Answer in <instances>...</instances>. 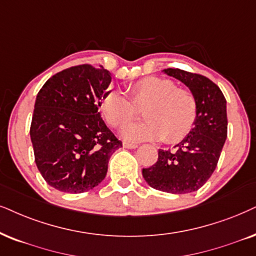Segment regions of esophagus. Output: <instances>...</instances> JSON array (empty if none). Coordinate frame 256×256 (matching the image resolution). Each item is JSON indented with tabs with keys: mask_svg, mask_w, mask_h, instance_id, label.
Instances as JSON below:
<instances>
[{
	"mask_svg": "<svg viewBox=\"0 0 256 256\" xmlns=\"http://www.w3.org/2000/svg\"><path fill=\"white\" fill-rule=\"evenodd\" d=\"M122 146L125 148H137L138 145L137 144H131V143H122Z\"/></svg>",
	"mask_w": 256,
	"mask_h": 256,
	"instance_id": "obj_1",
	"label": "esophagus"
}]
</instances>
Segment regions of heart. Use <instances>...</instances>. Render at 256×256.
<instances>
[{
	"instance_id": "obj_1",
	"label": "heart",
	"mask_w": 256,
	"mask_h": 256,
	"mask_svg": "<svg viewBox=\"0 0 256 256\" xmlns=\"http://www.w3.org/2000/svg\"><path fill=\"white\" fill-rule=\"evenodd\" d=\"M131 100L118 90L108 92L102 102L106 120L120 128L137 117L144 108L146 122L126 126L122 136L128 140H163L178 143L192 130L197 105L190 90L176 87L171 79L148 76L126 87Z\"/></svg>"
}]
</instances>
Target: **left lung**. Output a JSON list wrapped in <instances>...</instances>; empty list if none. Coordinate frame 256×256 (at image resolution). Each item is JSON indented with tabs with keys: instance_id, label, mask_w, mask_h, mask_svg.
Returning a JSON list of instances; mask_svg holds the SVG:
<instances>
[{
	"instance_id": "1",
	"label": "left lung",
	"mask_w": 256,
	"mask_h": 256,
	"mask_svg": "<svg viewBox=\"0 0 256 256\" xmlns=\"http://www.w3.org/2000/svg\"><path fill=\"white\" fill-rule=\"evenodd\" d=\"M182 82L195 96L197 112L192 130L176 150H158L154 166L143 169L148 186L170 194L198 190L216 169L227 139V102L220 87L200 74L180 68L163 70Z\"/></svg>"
}]
</instances>
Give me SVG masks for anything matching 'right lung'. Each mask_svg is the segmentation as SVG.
Returning <instances> with one entry per match:
<instances>
[{
    "label": "right lung",
    "instance_id": "add662e5",
    "mask_svg": "<svg viewBox=\"0 0 256 256\" xmlns=\"http://www.w3.org/2000/svg\"><path fill=\"white\" fill-rule=\"evenodd\" d=\"M111 73L79 64L44 82L35 100L30 139L44 180L62 192H88L105 178L122 142L100 116Z\"/></svg>",
    "mask_w": 256,
    "mask_h": 256
}]
</instances>
